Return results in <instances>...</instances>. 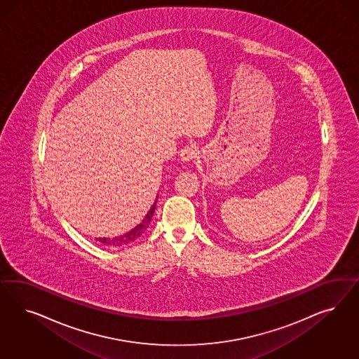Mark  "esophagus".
Here are the masks:
<instances>
[{"label": "esophagus", "mask_w": 359, "mask_h": 359, "mask_svg": "<svg viewBox=\"0 0 359 359\" xmlns=\"http://www.w3.org/2000/svg\"><path fill=\"white\" fill-rule=\"evenodd\" d=\"M198 156V149L196 145H186L180 151V157L184 162L191 161Z\"/></svg>", "instance_id": "esophagus-1"}]
</instances>
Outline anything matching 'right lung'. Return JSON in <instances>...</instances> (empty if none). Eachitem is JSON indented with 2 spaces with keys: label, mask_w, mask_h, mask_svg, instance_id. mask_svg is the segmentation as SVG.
<instances>
[{
  "label": "right lung",
  "mask_w": 359,
  "mask_h": 359,
  "mask_svg": "<svg viewBox=\"0 0 359 359\" xmlns=\"http://www.w3.org/2000/svg\"><path fill=\"white\" fill-rule=\"evenodd\" d=\"M156 203H157V199L154 201L153 206L147 212L144 219L141 220L139 224L136 227H133L130 231H128L124 235H120V236H115V238H96V241H99L100 243L105 244V245H109V247H123V245L133 243L149 227L151 218H153V212H154V208H156Z\"/></svg>",
  "instance_id": "1"
}]
</instances>
